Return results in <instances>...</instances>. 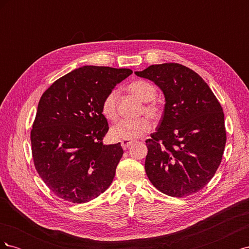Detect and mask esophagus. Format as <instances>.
I'll return each mask as SVG.
<instances>
[{"instance_id": "34e87169", "label": "esophagus", "mask_w": 249, "mask_h": 249, "mask_svg": "<svg viewBox=\"0 0 249 249\" xmlns=\"http://www.w3.org/2000/svg\"><path fill=\"white\" fill-rule=\"evenodd\" d=\"M120 143H122L123 148H124V149H126L130 145L133 144L134 141H132V140H122V141H120Z\"/></svg>"}]
</instances>
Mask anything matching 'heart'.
<instances>
[{"mask_svg":"<svg viewBox=\"0 0 249 249\" xmlns=\"http://www.w3.org/2000/svg\"><path fill=\"white\" fill-rule=\"evenodd\" d=\"M127 90L142 102H145L141 110L142 114L145 113L153 120H159L161 118L163 109L161 105L155 101L157 89L153 84L144 80H137L129 84ZM117 96V90L113 89L106 94L102 102V113L109 120H115L118 116ZM150 129H152V123L147 117L132 120L124 119L111 127L110 135L113 139L116 140H134L142 137Z\"/></svg>","mask_w":249,"mask_h":249,"instance_id":"b5f03b06","label":"heart"}]
</instances>
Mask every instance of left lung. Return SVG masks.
I'll return each mask as SVG.
<instances>
[{
	"label": "left lung",
	"mask_w": 249,
	"mask_h": 249,
	"mask_svg": "<svg viewBox=\"0 0 249 249\" xmlns=\"http://www.w3.org/2000/svg\"><path fill=\"white\" fill-rule=\"evenodd\" d=\"M165 95L157 132L145 141V172L152 184L172 197L205 187L219 167L227 142L220 103L194 71L178 63L150 65L136 71Z\"/></svg>",
	"instance_id": "1"
}]
</instances>
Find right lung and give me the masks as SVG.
I'll use <instances>...</instances> for the list:
<instances>
[{
    "mask_svg": "<svg viewBox=\"0 0 249 249\" xmlns=\"http://www.w3.org/2000/svg\"><path fill=\"white\" fill-rule=\"evenodd\" d=\"M132 72L83 66L41 95L31 130L32 157L39 177L58 197L85 203L111 185L124 150L120 143H103L109 125L102 102Z\"/></svg>",
    "mask_w": 249,
    "mask_h": 249,
    "instance_id": "1",
    "label": "right lung"
}]
</instances>
